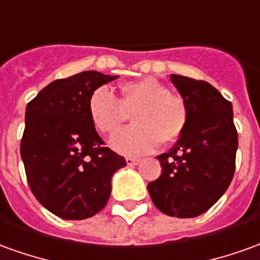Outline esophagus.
Instances as JSON below:
<instances>
[{
    "label": "esophagus",
    "instance_id": "esophagus-1",
    "mask_svg": "<svg viewBox=\"0 0 260 260\" xmlns=\"http://www.w3.org/2000/svg\"><path fill=\"white\" fill-rule=\"evenodd\" d=\"M125 160H126V165H128V166H136V165L141 161V159H138V157H126Z\"/></svg>",
    "mask_w": 260,
    "mask_h": 260
}]
</instances>
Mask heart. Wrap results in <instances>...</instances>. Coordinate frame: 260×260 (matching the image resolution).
Returning <instances> with one entry per match:
<instances>
[{
	"label": "heart",
	"instance_id": "obj_1",
	"mask_svg": "<svg viewBox=\"0 0 260 260\" xmlns=\"http://www.w3.org/2000/svg\"><path fill=\"white\" fill-rule=\"evenodd\" d=\"M118 100L107 87H99L88 99V117L92 126L104 135L115 134L132 114L134 124L118 132L111 146L126 156L153 152L159 143L176 142L186 129L188 107L180 95L153 77L121 84Z\"/></svg>",
	"mask_w": 260,
	"mask_h": 260
}]
</instances>
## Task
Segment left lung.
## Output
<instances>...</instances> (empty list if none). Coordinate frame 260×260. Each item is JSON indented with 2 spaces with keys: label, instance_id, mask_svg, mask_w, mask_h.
<instances>
[{
  "label": "left lung",
  "instance_id": "8db88e82",
  "mask_svg": "<svg viewBox=\"0 0 260 260\" xmlns=\"http://www.w3.org/2000/svg\"><path fill=\"white\" fill-rule=\"evenodd\" d=\"M170 80L188 107V121L173 148L157 156L161 174L148 190L161 212L193 218L211 208L230 186L238 134L232 104L217 88L179 74H170Z\"/></svg>",
  "mask_w": 260,
  "mask_h": 260
}]
</instances>
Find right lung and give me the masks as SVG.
<instances>
[{"label": "right lung", "instance_id": "obj_1", "mask_svg": "<svg viewBox=\"0 0 260 260\" xmlns=\"http://www.w3.org/2000/svg\"><path fill=\"white\" fill-rule=\"evenodd\" d=\"M117 77L81 72L52 81L26 105L21 157L28 184L42 206L63 219L101 211L112 174L126 166L105 148L87 110L92 91Z\"/></svg>", "mask_w": 260, "mask_h": 260}]
</instances>
